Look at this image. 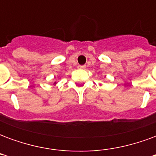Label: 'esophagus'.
Segmentation results:
<instances>
[{
  "label": "esophagus",
  "mask_w": 156,
  "mask_h": 156,
  "mask_svg": "<svg viewBox=\"0 0 156 156\" xmlns=\"http://www.w3.org/2000/svg\"><path fill=\"white\" fill-rule=\"evenodd\" d=\"M78 68H79V69H85V68H86V66H85V65H78Z\"/></svg>",
  "instance_id": "esophagus-1"
}]
</instances>
